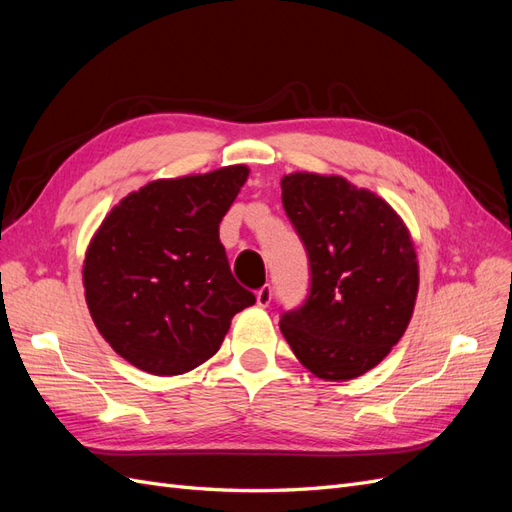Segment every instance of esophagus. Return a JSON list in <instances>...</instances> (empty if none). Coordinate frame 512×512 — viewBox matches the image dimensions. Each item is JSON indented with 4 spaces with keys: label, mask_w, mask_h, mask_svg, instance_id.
Returning <instances> with one entry per match:
<instances>
[{
    "label": "esophagus",
    "mask_w": 512,
    "mask_h": 512,
    "mask_svg": "<svg viewBox=\"0 0 512 512\" xmlns=\"http://www.w3.org/2000/svg\"><path fill=\"white\" fill-rule=\"evenodd\" d=\"M271 299H273V288L269 284H265V286L256 290V303L260 307H267L271 303Z\"/></svg>",
    "instance_id": "esophagus-1"
}]
</instances>
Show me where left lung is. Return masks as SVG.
<instances>
[{"label": "left lung", "mask_w": 512, "mask_h": 512, "mask_svg": "<svg viewBox=\"0 0 512 512\" xmlns=\"http://www.w3.org/2000/svg\"><path fill=\"white\" fill-rule=\"evenodd\" d=\"M282 205L305 245L309 292L284 309L280 329L314 376L352 380L408 329L418 290L408 228L382 198L344 177L286 175Z\"/></svg>", "instance_id": "8db88e82"}]
</instances>
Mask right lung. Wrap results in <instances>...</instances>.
<instances>
[{"instance_id": "1", "label": "right lung", "mask_w": 512, "mask_h": 512, "mask_svg": "<svg viewBox=\"0 0 512 512\" xmlns=\"http://www.w3.org/2000/svg\"><path fill=\"white\" fill-rule=\"evenodd\" d=\"M250 170L160 179L106 215L83 284L111 348L153 376L185 374L220 350L230 320L256 303L230 273L220 222Z\"/></svg>"}]
</instances>
